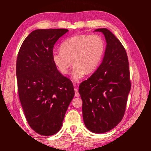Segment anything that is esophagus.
Wrapping results in <instances>:
<instances>
[{"mask_svg":"<svg viewBox=\"0 0 151 151\" xmlns=\"http://www.w3.org/2000/svg\"><path fill=\"white\" fill-rule=\"evenodd\" d=\"M75 97H79L80 94H79L78 91V89H77V87H76L75 85Z\"/></svg>","mask_w":151,"mask_h":151,"instance_id":"34e87169","label":"esophagus"}]
</instances>
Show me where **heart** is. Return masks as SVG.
<instances>
[{
	"label": "heart",
	"instance_id": "1",
	"mask_svg": "<svg viewBox=\"0 0 151 151\" xmlns=\"http://www.w3.org/2000/svg\"><path fill=\"white\" fill-rule=\"evenodd\" d=\"M60 49L53 52V62L60 73L66 75L73 60L72 76L76 81L86 73H91L98 68L104 54L105 43L98 34H78L67 38Z\"/></svg>",
	"mask_w": 151,
	"mask_h": 151
}]
</instances>
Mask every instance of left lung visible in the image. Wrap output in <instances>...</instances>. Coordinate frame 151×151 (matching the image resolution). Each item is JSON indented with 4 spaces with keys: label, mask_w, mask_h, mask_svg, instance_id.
<instances>
[{
    "label": "left lung",
    "mask_w": 151,
    "mask_h": 151,
    "mask_svg": "<svg viewBox=\"0 0 151 151\" xmlns=\"http://www.w3.org/2000/svg\"><path fill=\"white\" fill-rule=\"evenodd\" d=\"M95 31L104 35V56L97 70L80 84L78 92L85 126L92 132L102 134L123 119L131 82L127 54L120 41L106 28Z\"/></svg>",
    "instance_id": "obj_1"
}]
</instances>
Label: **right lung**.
I'll return each instance as SVG.
<instances>
[{"mask_svg":"<svg viewBox=\"0 0 151 151\" xmlns=\"http://www.w3.org/2000/svg\"><path fill=\"white\" fill-rule=\"evenodd\" d=\"M68 30L38 29L28 35L16 63L18 93L28 124L36 133L52 136L62 126L75 95L72 82L57 69L54 45Z\"/></svg>","mask_w":151,"mask_h":151,"instance_id":"obj_1","label":"right lung"}]
</instances>
